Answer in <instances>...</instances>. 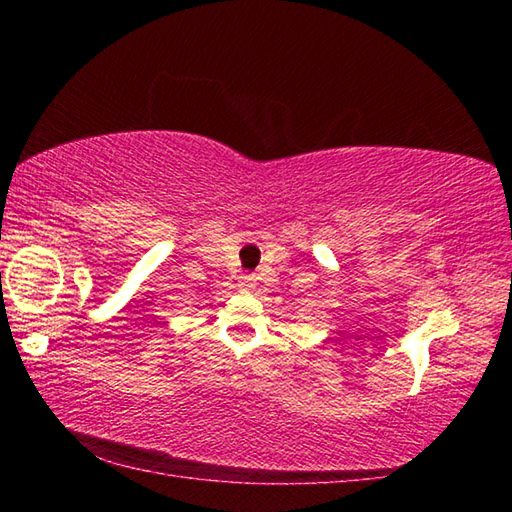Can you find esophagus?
I'll return each instance as SVG.
<instances>
[{"label": "esophagus", "mask_w": 512, "mask_h": 512, "mask_svg": "<svg viewBox=\"0 0 512 512\" xmlns=\"http://www.w3.org/2000/svg\"><path fill=\"white\" fill-rule=\"evenodd\" d=\"M255 284H257V277H255V275H241V277H239V287H241V289L248 291V289H253Z\"/></svg>", "instance_id": "34e87169"}]
</instances>
